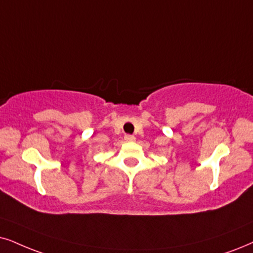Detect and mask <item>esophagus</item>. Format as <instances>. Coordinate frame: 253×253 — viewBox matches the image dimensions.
<instances>
[{
    "label": "esophagus",
    "mask_w": 253,
    "mask_h": 253,
    "mask_svg": "<svg viewBox=\"0 0 253 253\" xmlns=\"http://www.w3.org/2000/svg\"><path fill=\"white\" fill-rule=\"evenodd\" d=\"M125 140H126L127 142H133V141H135V136L127 134V135H125Z\"/></svg>",
    "instance_id": "1"
}]
</instances>
